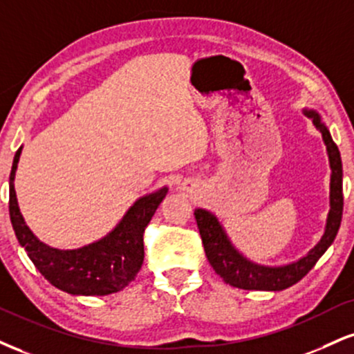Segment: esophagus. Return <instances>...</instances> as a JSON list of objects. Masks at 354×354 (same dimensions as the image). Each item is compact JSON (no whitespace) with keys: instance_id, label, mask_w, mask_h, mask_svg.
Returning <instances> with one entry per match:
<instances>
[{"instance_id":"34e87169","label":"esophagus","mask_w":354,"mask_h":354,"mask_svg":"<svg viewBox=\"0 0 354 354\" xmlns=\"http://www.w3.org/2000/svg\"><path fill=\"white\" fill-rule=\"evenodd\" d=\"M183 189H189V185H185V186H183Z\"/></svg>"}]
</instances>
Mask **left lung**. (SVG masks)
Returning <instances> with one entry per match:
<instances>
[{"label":"left lung","instance_id":"obj_1","mask_svg":"<svg viewBox=\"0 0 354 354\" xmlns=\"http://www.w3.org/2000/svg\"><path fill=\"white\" fill-rule=\"evenodd\" d=\"M306 115L313 118V123L320 130L323 142L326 145L328 158L331 168L330 183V214H328L326 229L322 241L310 250L300 261L288 263L283 267H266L247 261L244 255L237 252L234 245L225 236L223 225L218 218L206 209H196L194 218L198 223L199 234H201L204 252L207 261L221 279L232 287L244 288V290H269L277 292L292 287L299 280L313 269L318 259L325 254V250L335 241L343 216V168L342 156L336 143L331 138L330 131L320 120V115L313 110H306Z\"/></svg>","mask_w":354,"mask_h":354}]
</instances>
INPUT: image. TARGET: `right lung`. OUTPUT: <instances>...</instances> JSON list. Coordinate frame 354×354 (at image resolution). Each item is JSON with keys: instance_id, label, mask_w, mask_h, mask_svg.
I'll return each instance as SVG.
<instances>
[{"instance_id": "1", "label": "right lung", "mask_w": 354, "mask_h": 354, "mask_svg": "<svg viewBox=\"0 0 354 354\" xmlns=\"http://www.w3.org/2000/svg\"><path fill=\"white\" fill-rule=\"evenodd\" d=\"M21 150L16 151L10 174V218L21 247L36 269L55 288L71 295H110L123 290L142 269L145 227L165 199L166 188L140 198L104 239L80 249L59 250L42 244L19 212L15 174Z\"/></svg>"}]
</instances>
